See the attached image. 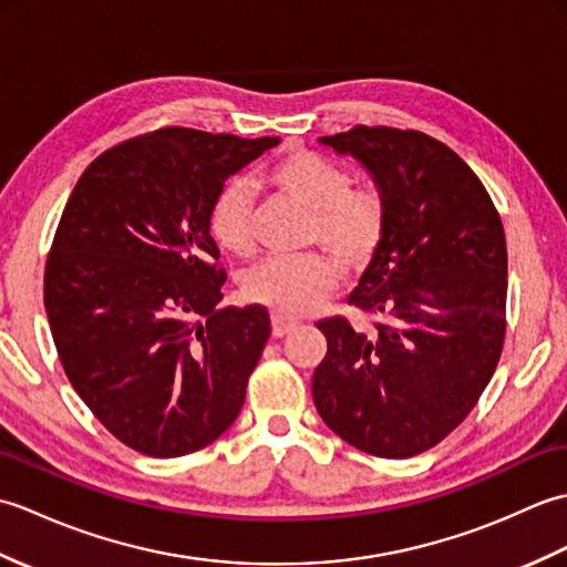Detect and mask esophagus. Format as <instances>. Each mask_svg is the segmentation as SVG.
Instances as JSON below:
<instances>
[{"mask_svg": "<svg viewBox=\"0 0 567 567\" xmlns=\"http://www.w3.org/2000/svg\"><path fill=\"white\" fill-rule=\"evenodd\" d=\"M270 321H272V336H275V339H282V336H287V333L297 329V321L295 319H287L282 315H277V311H272Z\"/></svg>", "mask_w": 567, "mask_h": 567, "instance_id": "1", "label": "esophagus"}]
</instances>
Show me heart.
<instances>
[{"label":"heart","instance_id":"1","mask_svg":"<svg viewBox=\"0 0 567 567\" xmlns=\"http://www.w3.org/2000/svg\"><path fill=\"white\" fill-rule=\"evenodd\" d=\"M275 192L311 212L309 238L331 250L348 272L365 270L384 238V202L375 189H351V177L339 163L319 153L295 148L265 175ZM252 195L244 179L228 183L209 212L216 244L236 256L252 248ZM339 265L327 256L270 258L246 277V295L277 315L299 317L315 311L339 285Z\"/></svg>","mask_w":567,"mask_h":567}]
</instances>
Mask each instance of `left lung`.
<instances>
[{
  "label": "left lung",
  "mask_w": 567,
  "mask_h": 567,
  "mask_svg": "<svg viewBox=\"0 0 567 567\" xmlns=\"http://www.w3.org/2000/svg\"><path fill=\"white\" fill-rule=\"evenodd\" d=\"M321 146L365 167L384 202V238L341 317L317 329L329 351L311 378L327 426L378 457H412L461 424L504 343L507 240L467 163L421 131L355 126Z\"/></svg>",
  "instance_id": "obj_1"
}]
</instances>
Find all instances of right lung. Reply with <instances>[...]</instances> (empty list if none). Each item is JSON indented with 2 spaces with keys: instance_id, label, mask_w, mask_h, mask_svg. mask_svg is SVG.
I'll list each match as a JSON object with an SVG mask.
<instances>
[{
  "instance_id": "right-lung-1",
  "label": "right lung",
  "mask_w": 567,
  "mask_h": 567,
  "mask_svg": "<svg viewBox=\"0 0 567 567\" xmlns=\"http://www.w3.org/2000/svg\"><path fill=\"white\" fill-rule=\"evenodd\" d=\"M280 138L161 128L78 179L45 265L43 302L82 402L143 455L216 441L270 339L265 307L221 302L209 212L224 183Z\"/></svg>"
}]
</instances>
